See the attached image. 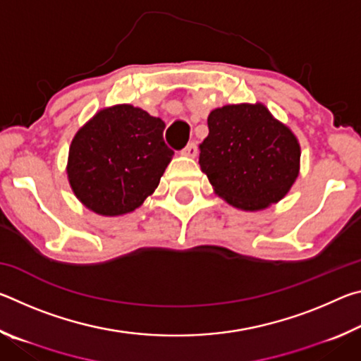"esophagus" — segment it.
<instances>
[{
    "label": "esophagus",
    "mask_w": 361,
    "mask_h": 361,
    "mask_svg": "<svg viewBox=\"0 0 361 361\" xmlns=\"http://www.w3.org/2000/svg\"><path fill=\"white\" fill-rule=\"evenodd\" d=\"M183 154L188 156V157H195V156H197V146H195L194 142H191L185 149H183Z\"/></svg>",
    "instance_id": "obj_1"
}]
</instances>
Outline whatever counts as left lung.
Here are the masks:
<instances>
[{
	"label": "left lung",
	"instance_id": "left-lung-1",
	"mask_svg": "<svg viewBox=\"0 0 361 361\" xmlns=\"http://www.w3.org/2000/svg\"><path fill=\"white\" fill-rule=\"evenodd\" d=\"M209 137L199 164L215 192L240 210L279 202L299 173L298 138L262 103L216 108L209 114Z\"/></svg>",
	"mask_w": 361,
	"mask_h": 361
}]
</instances>
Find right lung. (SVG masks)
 Masks as SVG:
<instances>
[{
  "label": "right lung",
  "mask_w": 361,
  "mask_h": 361,
  "mask_svg": "<svg viewBox=\"0 0 361 361\" xmlns=\"http://www.w3.org/2000/svg\"><path fill=\"white\" fill-rule=\"evenodd\" d=\"M162 119L142 108H103L76 132L68 152L70 186L103 216L130 213L154 192L172 161Z\"/></svg>",
  "instance_id": "right-lung-1"
}]
</instances>
